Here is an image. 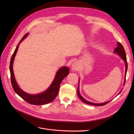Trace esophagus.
<instances>
[{"label":"esophagus","instance_id":"34e87169","mask_svg":"<svg viewBox=\"0 0 134 134\" xmlns=\"http://www.w3.org/2000/svg\"><path fill=\"white\" fill-rule=\"evenodd\" d=\"M71 68H72V70H73V71H76L79 70L80 65H79V62H78L77 61H75L74 62H73Z\"/></svg>","mask_w":134,"mask_h":134}]
</instances>
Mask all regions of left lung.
<instances>
[{"instance_id":"8db88e82","label":"left lung","mask_w":134,"mask_h":134,"mask_svg":"<svg viewBox=\"0 0 134 134\" xmlns=\"http://www.w3.org/2000/svg\"><path fill=\"white\" fill-rule=\"evenodd\" d=\"M114 52L118 54L119 56H121V57L122 58V59L124 60V62H125V80H124V85H125V80H126V72H127V69H128V64H127V60H126V54L124 51V49L123 47V46L122 45V44L121 43H119V42H118L117 43V47H116L115 50H114ZM79 86L78 87V95L79 96V97L80 98V99L85 103L87 104H89V105H95V106H103V105H104L105 104H108V103H109L110 101L107 102H105L104 103H102V104H96V103H91L90 102H88L87 100H85L84 98L80 95V93H79ZM122 90H121V91L119 93H120L122 92Z\"/></svg>"}]
</instances>
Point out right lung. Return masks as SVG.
Here are the masks:
<instances>
[{"mask_svg": "<svg viewBox=\"0 0 134 134\" xmlns=\"http://www.w3.org/2000/svg\"><path fill=\"white\" fill-rule=\"evenodd\" d=\"M27 35L28 33H26L24 35V36L20 41L18 45L16 47L15 52H14L13 54L12 55L10 64L11 84L15 92L27 103L30 104L36 105L47 104L49 103H51L55 99V98L58 94L60 84L63 79L69 74V70L68 68L67 67H63L61 68L60 69H59V71L56 74L55 79L52 83L51 84V86L43 93H42L38 94L32 95L26 93L24 92L22 90H20V88L18 87L16 81L15 76H14V74L13 72V63L17 52L18 51V48L19 44L20 43V42L27 36Z\"/></svg>", "mask_w": 134, "mask_h": 134, "instance_id": "right-lung-1", "label": "right lung"}]
</instances>
